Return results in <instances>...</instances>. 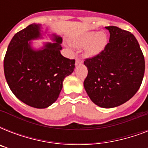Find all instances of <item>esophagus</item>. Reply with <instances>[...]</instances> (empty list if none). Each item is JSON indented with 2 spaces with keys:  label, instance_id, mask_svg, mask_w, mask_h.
<instances>
[{
  "label": "esophagus",
  "instance_id": "1",
  "mask_svg": "<svg viewBox=\"0 0 148 148\" xmlns=\"http://www.w3.org/2000/svg\"><path fill=\"white\" fill-rule=\"evenodd\" d=\"M83 63V60H81V58H76V65L77 64H82Z\"/></svg>",
  "mask_w": 148,
  "mask_h": 148
}]
</instances>
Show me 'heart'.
Returning <instances> with one entry per match:
<instances>
[{"label":"heart","mask_w":148,"mask_h":148,"mask_svg":"<svg viewBox=\"0 0 148 148\" xmlns=\"http://www.w3.org/2000/svg\"><path fill=\"white\" fill-rule=\"evenodd\" d=\"M107 42L108 38L105 34L98 31L87 32L76 40L77 45L78 46H86V51L90 56L97 55L101 53L104 49Z\"/></svg>","instance_id":"b5f03b06"}]
</instances>
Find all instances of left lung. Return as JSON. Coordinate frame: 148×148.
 I'll use <instances>...</instances> for the list:
<instances>
[{"label":"left lung","instance_id":"1","mask_svg":"<svg viewBox=\"0 0 148 148\" xmlns=\"http://www.w3.org/2000/svg\"><path fill=\"white\" fill-rule=\"evenodd\" d=\"M109 43L101 53L84 62L88 76L84 86L91 101L112 108L129 101L140 88L145 74V58L135 37L115 26L105 27Z\"/></svg>","mask_w":148,"mask_h":148}]
</instances>
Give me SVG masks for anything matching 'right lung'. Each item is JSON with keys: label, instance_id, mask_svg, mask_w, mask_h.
<instances>
[{"label": "right lung", "instance_id": "1", "mask_svg": "<svg viewBox=\"0 0 148 148\" xmlns=\"http://www.w3.org/2000/svg\"><path fill=\"white\" fill-rule=\"evenodd\" d=\"M39 38H42L40 24H31L17 32L8 45L3 71L9 88L20 101L46 108L58 98L63 81L74 71L75 60L61 55V37L53 34L54 42L34 49L31 40Z\"/></svg>", "mask_w": 148, "mask_h": 148}]
</instances>
